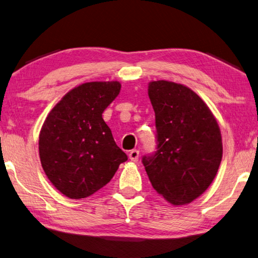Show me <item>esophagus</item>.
<instances>
[{"mask_svg": "<svg viewBox=\"0 0 258 258\" xmlns=\"http://www.w3.org/2000/svg\"><path fill=\"white\" fill-rule=\"evenodd\" d=\"M130 159L131 160H132L133 162H138V160H139V157H140V152H139V150H132V151L130 152Z\"/></svg>", "mask_w": 258, "mask_h": 258, "instance_id": "1", "label": "esophagus"}]
</instances>
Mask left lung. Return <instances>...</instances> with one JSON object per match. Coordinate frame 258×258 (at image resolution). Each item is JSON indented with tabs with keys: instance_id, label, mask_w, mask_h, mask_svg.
I'll return each instance as SVG.
<instances>
[{
	"instance_id": "8db88e82",
	"label": "left lung",
	"mask_w": 258,
	"mask_h": 258,
	"mask_svg": "<svg viewBox=\"0 0 258 258\" xmlns=\"http://www.w3.org/2000/svg\"><path fill=\"white\" fill-rule=\"evenodd\" d=\"M156 114L157 152L143 157L153 188L172 205L202 195L217 176L222 159L218 121L198 93L180 83H149Z\"/></svg>"
}]
</instances>
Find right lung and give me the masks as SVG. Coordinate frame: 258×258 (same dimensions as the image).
Listing matches in <instances>:
<instances>
[{
  "label": "right lung",
  "mask_w": 258,
  "mask_h": 258,
  "mask_svg": "<svg viewBox=\"0 0 258 258\" xmlns=\"http://www.w3.org/2000/svg\"><path fill=\"white\" fill-rule=\"evenodd\" d=\"M119 91L118 81L82 83L55 105L41 126V167L67 198L80 200L96 193L127 160L102 118Z\"/></svg>",
  "instance_id": "1"
}]
</instances>
